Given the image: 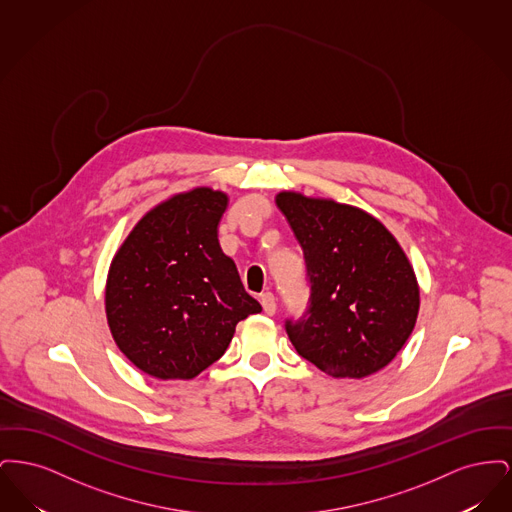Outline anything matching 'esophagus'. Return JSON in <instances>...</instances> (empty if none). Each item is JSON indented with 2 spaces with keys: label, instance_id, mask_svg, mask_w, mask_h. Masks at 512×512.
<instances>
[{
  "label": "esophagus",
  "instance_id": "34e87169",
  "mask_svg": "<svg viewBox=\"0 0 512 512\" xmlns=\"http://www.w3.org/2000/svg\"><path fill=\"white\" fill-rule=\"evenodd\" d=\"M261 305H263L267 315H274L276 313V297L272 293L267 292L261 295Z\"/></svg>",
  "mask_w": 512,
  "mask_h": 512
}]
</instances>
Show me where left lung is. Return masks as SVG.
<instances>
[{"label":"left lung","instance_id":"8db88e82","mask_svg":"<svg viewBox=\"0 0 512 512\" xmlns=\"http://www.w3.org/2000/svg\"><path fill=\"white\" fill-rule=\"evenodd\" d=\"M276 205L303 249L307 315L286 322L297 353L332 378L361 380L386 368L413 334L420 288L390 230L359 207L299 192Z\"/></svg>","mask_w":512,"mask_h":512}]
</instances>
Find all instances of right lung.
Here are the masks:
<instances>
[{"label": "right lung", "instance_id": "add662e5", "mask_svg": "<svg viewBox=\"0 0 512 512\" xmlns=\"http://www.w3.org/2000/svg\"><path fill=\"white\" fill-rule=\"evenodd\" d=\"M228 195L199 186L149 209L117 249L105 315L124 357L159 380H192L261 313L219 244Z\"/></svg>", "mask_w": 512, "mask_h": 512}]
</instances>
